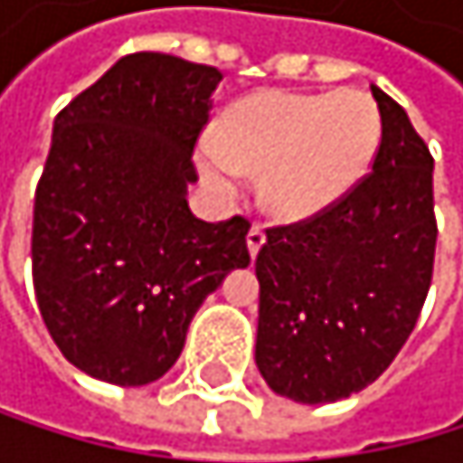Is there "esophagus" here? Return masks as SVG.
<instances>
[{"mask_svg":"<svg viewBox=\"0 0 463 463\" xmlns=\"http://www.w3.org/2000/svg\"><path fill=\"white\" fill-rule=\"evenodd\" d=\"M266 244V230H263V224H252L250 227V233H247V247H250V255L255 258L258 255V250Z\"/></svg>","mask_w":463,"mask_h":463,"instance_id":"esophagus-1","label":"esophagus"}]
</instances>
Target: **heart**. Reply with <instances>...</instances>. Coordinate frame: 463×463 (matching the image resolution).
<instances>
[{"label":"heart","mask_w":463,"mask_h":463,"mask_svg":"<svg viewBox=\"0 0 463 463\" xmlns=\"http://www.w3.org/2000/svg\"><path fill=\"white\" fill-rule=\"evenodd\" d=\"M381 133L378 102L366 91H260L224 113L216 141L200 149V172L233 194L244 172L260 169L266 211L299 222L335 205L366 175Z\"/></svg>","instance_id":"b5f03b06"}]
</instances>
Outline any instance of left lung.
Wrapping results in <instances>:
<instances>
[{
    "instance_id": "1",
    "label": "left lung",
    "mask_w": 463,
    "mask_h": 463,
    "mask_svg": "<svg viewBox=\"0 0 463 463\" xmlns=\"http://www.w3.org/2000/svg\"><path fill=\"white\" fill-rule=\"evenodd\" d=\"M383 133L327 211L266 230L255 364L294 402H335L378 381L411 335L433 278V157L408 113L372 85Z\"/></svg>"
}]
</instances>
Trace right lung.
<instances>
[{
	"label": "right lung",
	"mask_w": 463,
	"mask_h": 463,
	"mask_svg": "<svg viewBox=\"0 0 463 463\" xmlns=\"http://www.w3.org/2000/svg\"><path fill=\"white\" fill-rule=\"evenodd\" d=\"M219 80L213 66L136 52L55 118L35 188L33 286L49 335L97 381L164 378L203 299L250 266V222H203L185 200Z\"/></svg>",
	"instance_id": "add662e5"
}]
</instances>
